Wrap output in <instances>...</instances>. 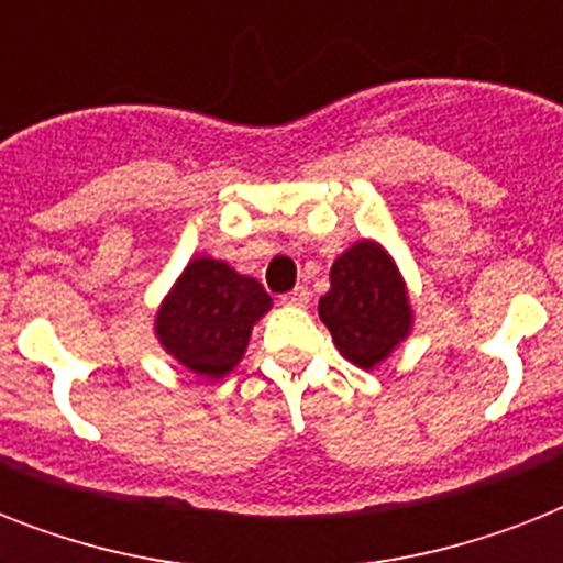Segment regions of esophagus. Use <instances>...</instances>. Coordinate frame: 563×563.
Wrapping results in <instances>:
<instances>
[{"mask_svg": "<svg viewBox=\"0 0 563 563\" xmlns=\"http://www.w3.org/2000/svg\"><path fill=\"white\" fill-rule=\"evenodd\" d=\"M283 303H286V307H307L309 303V289L307 286H298V289H291L289 295H283Z\"/></svg>", "mask_w": 563, "mask_h": 563, "instance_id": "obj_1", "label": "esophagus"}]
</instances>
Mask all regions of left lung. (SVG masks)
Instances as JSON below:
<instances>
[{
    "label": "left lung",
    "mask_w": 563,
    "mask_h": 563,
    "mask_svg": "<svg viewBox=\"0 0 563 563\" xmlns=\"http://www.w3.org/2000/svg\"><path fill=\"white\" fill-rule=\"evenodd\" d=\"M318 316L344 360L365 371L388 360L415 324L400 268L374 239H360L335 256L330 291L318 300Z\"/></svg>",
    "instance_id": "8db88e82"
}]
</instances>
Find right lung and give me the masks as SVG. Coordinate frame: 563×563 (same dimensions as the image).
<instances>
[{"label":"right lung","mask_w":563,"mask_h":563,"mask_svg":"<svg viewBox=\"0 0 563 563\" xmlns=\"http://www.w3.org/2000/svg\"><path fill=\"white\" fill-rule=\"evenodd\" d=\"M272 309L263 283L224 260H189L154 316V335L172 360L207 379L236 368L251 330Z\"/></svg>","instance_id":"add662e5"}]
</instances>
